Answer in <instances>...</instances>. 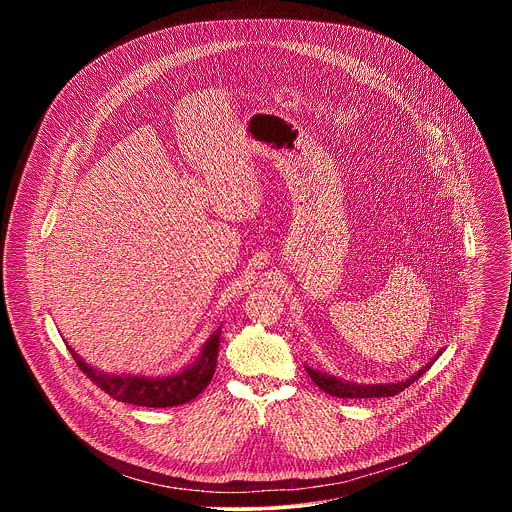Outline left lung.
<instances>
[{
  "label": "left lung",
  "mask_w": 512,
  "mask_h": 512,
  "mask_svg": "<svg viewBox=\"0 0 512 512\" xmlns=\"http://www.w3.org/2000/svg\"><path fill=\"white\" fill-rule=\"evenodd\" d=\"M442 354V352H440ZM437 354V356H440ZM435 356V358H437ZM433 358V360H435ZM433 360L431 362H427L425 367L421 369V371H417L413 377H409L407 381H401V383H389V385H354V383H346V381H340V379H336V377H332V375H326V373H318V371H314V369H310V367H306V371H308V375H310V379L322 389V391H326L328 395H332V397H340V399H369V397H393V395H397V393H401L403 389H407L411 383H415L429 367L433 364Z\"/></svg>",
  "instance_id": "obj_1"
}]
</instances>
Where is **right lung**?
Returning <instances> with one entry per match:
<instances>
[{
	"label": "right lung",
	"instance_id": "obj_1",
	"mask_svg": "<svg viewBox=\"0 0 512 512\" xmlns=\"http://www.w3.org/2000/svg\"><path fill=\"white\" fill-rule=\"evenodd\" d=\"M218 344H221V330H216L206 344L202 346L200 356L190 367H186L178 375L170 377H121V375H105L91 364H87L75 350L68 348L72 358L79 364V369L107 395L121 403L141 405V407H174L196 399L210 383L214 369Z\"/></svg>",
	"mask_w": 512,
	"mask_h": 512
}]
</instances>
